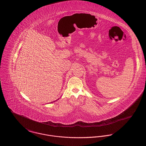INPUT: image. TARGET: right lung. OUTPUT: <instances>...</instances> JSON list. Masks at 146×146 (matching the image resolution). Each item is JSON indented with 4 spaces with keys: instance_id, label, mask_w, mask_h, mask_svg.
Masks as SVG:
<instances>
[{
    "instance_id": "1",
    "label": "right lung",
    "mask_w": 146,
    "mask_h": 146,
    "mask_svg": "<svg viewBox=\"0 0 146 146\" xmlns=\"http://www.w3.org/2000/svg\"><path fill=\"white\" fill-rule=\"evenodd\" d=\"M54 102H55V101H54ZM53 102H52V103H53Z\"/></svg>"
}]
</instances>
